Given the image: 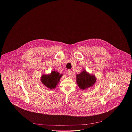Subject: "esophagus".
<instances>
[{"instance_id": "1", "label": "esophagus", "mask_w": 132, "mask_h": 132, "mask_svg": "<svg viewBox=\"0 0 132 132\" xmlns=\"http://www.w3.org/2000/svg\"><path fill=\"white\" fill-rule=\"evenodd\" d=\"M67 73L69 76H71L72 75V71L71 70H68L67 71Z\"/></svg>"}]
</instances>
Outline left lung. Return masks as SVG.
Listing matches in <instances>:
<instances>
[{"label":"left lung","mask_w":132,"mask_h":132,"mask_svg":"<svg viewBox=\"0 0 132 132\" xmlns=\"http://www.w3.org/2000/svg\"><path fill=\"white\" fill-rule=\"evenodd\" d=\"M76 78L78 86L83 90L92 87L96 81L95 75L89 74L85 69L80 74H77Z\"/></svg>","instance_id":"8db88e82"}]
</instances>
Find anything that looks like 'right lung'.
<instances>
[{
  "label": "right lung",
  "mask_w": 132,
  "mask_h": 132,
  "mask_svg": "<svg viewBox=\"0 0 132 132\" xmlns=\"http://www.w3.org/2000/svg\"><path fill=\"white\" fill-rule=\"evenodd\" d=\"M62 74H60L56 71H53L50 74L42 75L40 78L42 83L47 87L50 89L56 88L57 84L60 82V78Z\"/></svg>",
  "instance_id": "obj_1"
}]
</instances>
